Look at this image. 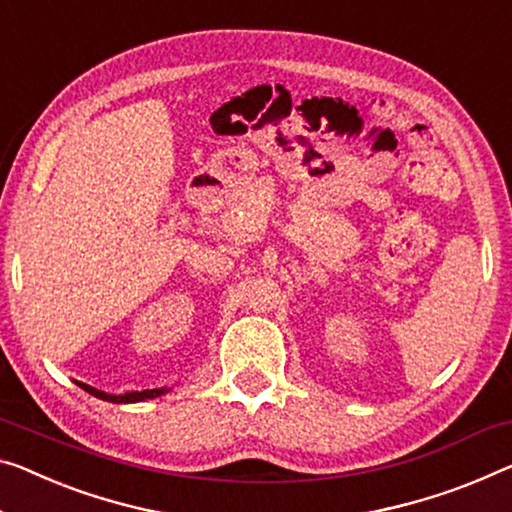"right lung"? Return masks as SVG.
<instances>
[{"mask_svg": "<svg viewBox=\"0 0 512 512\" xmlns=\"http://www.w3.org/2000/svg\"><path fill=\"white\" fill-rule=\"evenodd\" d=\"M84 389L93 393L96 398H102V400H109V403H139V400H148V398H157L162 396V393H167V389H146V391H130V393H123V396H109V393L105 391H98L93 387H86Z\"/></svg>", "mask_w": 512, "mask_h": 512, "instance_id": "1", "label": "right lung"}]
</instances>
